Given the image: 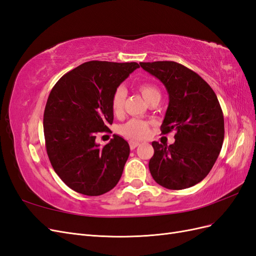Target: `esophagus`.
<instances>
[{
    "label": "esophagus",
    "mask_w": 256,
    "mask_h": 256,
    "mask_svg": "<svg viewBox=\"0 0 256 256\" xmlns=\"http://www.w3.org/2000/svg\"><path fill=\"white\" fill-rule=\"evenodd\" d=\"M138 145H140V143H138V142H134V141H130L129 142V146H130L131 150H134L136 147H138Z\"/></svg>",
    "instance_id": "34e87169"
}]
</instances>
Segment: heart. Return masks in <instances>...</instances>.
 Returning a JSON list of instances; mask_svg holds the SVG:
<instances>
[{
	"mask_svg": "<svg viewBox=\"0 0 256 256\" xmlns=\"http://www.w3.org/2000/svg\"><path fill=\"white\" fill-rule=\"evenodd\" d=\"M138 88L147 102L154 98H160V90L156 85L152 83H141ZM126 97L127 90L124 86H118L114 90L111 97V109L115 115H120L122 113ZM118 132L130 140H144L150 136V126L146 120L131 118L120 126Z\"/></svg>",
	"mask_w": 256,
	"mask_h": 256,
	"instance_id": "heart-1",
	"label": "heart"
}]
</instances>
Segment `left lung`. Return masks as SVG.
<instances>
[{"instance_id": "obj_1", "label": "left lung", "mask_w": 256, "mask_h": 256, "mask_svg": "<svg viewBox=\"0 0 256 256\" xmlns=\"http://www.w3.org/2000/svg\"><path fill=\"white\" fill-rule=\"evenodd\" d=\"M140 65L164 83L168 92L170 102L161 132L175 131L173 144L152 143L150 174L166 189L192 187L210 172L222 148L224 118L219 100L205 80L176 62Z\"/></svg>"}]
</instances>
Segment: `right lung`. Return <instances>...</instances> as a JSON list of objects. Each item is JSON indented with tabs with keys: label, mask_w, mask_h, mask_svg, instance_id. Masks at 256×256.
Listing matches in <instances>:
<instances>
[{
	"label": "right lung",
	"mask_w": 256,
	"mask_h": 256,
	"mask_svg": "<svg viewBox=\"0 0 256 256\" xmlns=\"http://www.w3.org/2000/svg\"><path fill=\"white\" fill-rule=\"evenodd\" d=\"M138 67L136 62H86L51 90L44 113L46 150L54 171L74 191L102 196L120 180L129 144L115 134L104 147L95 140L111 131L114 90Z\"/></svg>",
	"instance_id": "obj_1"
}]
</instances>
